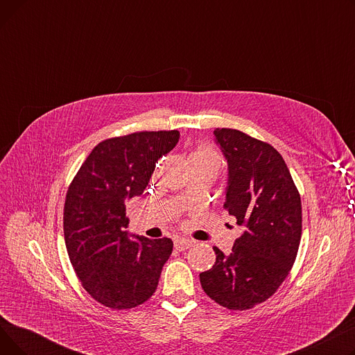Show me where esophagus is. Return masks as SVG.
I'll list each match as a JSON object with an SVG mask.
<instances>
[{"label":"esophagus","mask_w":355,"mask_h":355,"mask_svg":"<svg viewBox=\"0 0 355 355\" xmlns=\"http://www.w3.org/2000/svg\"><path fill=\"white\" fill-rule=\"evenodd\" d=\"M191 245H193V241H191V240H187V239H177V240L174 241V248H175V250H178V252L187 250L189 248H191Z\"/></svg>","instance_id":"obj_1"}]
</instances>
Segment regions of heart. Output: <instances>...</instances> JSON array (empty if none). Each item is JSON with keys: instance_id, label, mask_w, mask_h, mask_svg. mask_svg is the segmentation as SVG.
<instances>
[{"instance_id": "heart-1", "label": "heart", "mask_w": 355, "mask_h": 355, "mask_svg": "<svg viewBox=\"0 0 355 355\" xmlns=\"http://www.w3.org/2000/svg\"><path fill=\"white\" fill-rule=\"evenodd\" d=\"M190 162H202V164H210L214 168H218L220 165V157L218 153L214 148L209 145H198L194 151L189 157Z\"/></svg>"}]
</instances>
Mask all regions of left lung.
<instances>
[{
    "mask_svg": "<svg viewBox=\"0 0 355 355\" xmlns=\"http://www.w3.org/2000/svg\"><path fill=\"white\" fill-rule=\"evenodd\" d=\"M214 138L229 170L225 209L243 233L230 254L214 248L216 263L200 273V282L218 305L245 311L269 300L293 266L301 196L272 145L229 128H216Z\"/></svg>",
    "mask_w": 355,
    "mask_h": 355,
    "instance_id": "1",
    "label": "left lung"
}]
</instances>
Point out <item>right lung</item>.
Wrapping results in <instances>:
<instances>
[{
  "label": "right lung",
  "instance_id": "obj_1",
  "mask_svg": "<svg viewBox=\"0 0 355 355\" xmlns=\"http://www.w3.org/2000/svg\"><path fill=\"white\" fill-rule=\"evenodd\" d=\"M178 139V130L105 139L67 190L63 229L70 263L86 292L107 308L129 309L148 301L173 252L171 239L151 240L125 230V202L144 193L155 162Z\"/></svg>",
  "mask_w": 355,
  "mask_h": 355
}]
</instances>
